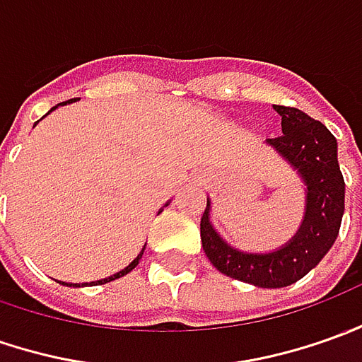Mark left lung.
Segmentation results:
<instances>
[{
  "mask_svg": "<svg viewBox=\"0 0 362 362\" xmlns=\"http://www.w3.org/2000/svg\"><path fill=\"white\" fill-rule=\"evenodd\" d=\"M281 117L284 134L267 139L293 166L307 186L301 228L289 242L269 253H245L220 238L210 222V200L202 216V247L223 275L257 285L287 287L315 267L335 243L345 212V180L337 160V140L323 122L303 110L274 105Z\"/></svg>",
  "mask_w": 362,
  "mask_h": 362,
  "instance_id": "8db88e82",
  "label": "left lung"
}]
</instances>
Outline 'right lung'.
Returning a JSON list of instances; mask_svg holds the SVG:
<instances>
[{
  "mask_svg": "<svg viewBox=\"0 0 362 362\" xmlns=\"http://www.w3.org/2000/svg\"><path fill=\"white\" fill-rule=\"evenodd\" d=\"M73 100H75V98H71V100H65V103H59V105H67V103H73ZM59 105H57V107H59ZM57 107H53V109H51V110H55V109H57ZM51 110H49V112H51ZM142 253H144V247H142V252H140L139 255H136V257H134V259H132V262H130V264L127 265L124 269H122V272H119V274H115V275H110V277H105V279H98V281H93V284H90V285L109 284V281H115V279H119V277H122V275H127V274H129V272H132V269H134V267L139 265L140 257H142ZM73 285H77V284H73ZM83 285H87V284H83ZM78 287H81V285H78Z\"/></svg>",
  "mask_w": 362,
  "mask_h": 362,
  "instance_id": "right-lung-1",
  "label": "right lung"
}]
</instances>
